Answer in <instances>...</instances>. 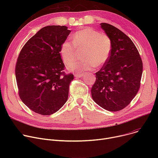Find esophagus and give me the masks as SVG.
I'll use <instances>...</instances> for the list:
<instances>
[{"mask_svg":"<svg viewBox=\"0 0 158 158\" xmlns=\"http://www.w3.org/2000/svg\"><path fill=\"white\" fill-rule=\"evenodd\" d=\"M74 77H77V78H80V77H82V73H76V74H74Z\"/></svg>","mask_w":158,"mask_h":158,"instance_id":"34e87169","label":"esophagus"}]
</instances>
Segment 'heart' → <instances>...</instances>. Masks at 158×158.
Wrapping results in <instances>:
<instances>
[{
    "label": "heart",
    "instance_id": "obj_1",
    "mask_svg": "<svg viewBox=\"0 0 158 158\" xmlns=\"http://www.w3.org/2000/svg\"><path fill=\"white\" fill-rule=\"evenodd\" d=\"M72 43L66 40L60 48V54L63 62L70 64L77 56V51L83 49L81 61L68 66V70L73 72L82 73L93 70L96 64H104L111 51V41L108 36L101 34L90 27L78 31L72 36Z\"/></svg>",
    "mask_w": 158,
    "mask_h": 158
}]
</instances>
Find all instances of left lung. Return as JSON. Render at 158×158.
Here are the masks:
<instances>
[{"mask_svg":"<svg viewBox=\"0 0 158 158\" xmlns=\"http://www.w3.org/2000/svg\"><path fill=\"white\" fill-rule=\"evenodd\" d=\"M111 41L107 61L96 72L91 92L93 100L104 110L118 111L129 104L137 94L142 78L143 63L132 40L114 26L101 23Z\"/></svg>","mask_w":158,"mask_h":158,"instance_id":"1","label":"left lung"}]
</instances>
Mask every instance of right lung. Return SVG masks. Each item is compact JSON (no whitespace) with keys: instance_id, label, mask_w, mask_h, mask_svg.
I'll return each instance as SVG.
<instances>
[{"instance_id":"add662e5","label":"right lung","mask_w":158,"mask_h":158,"mask_svg":"<svg viewBox=\"0 0 158 158\" xmlns=\"http://www.w3.org/2000/svg\"><path fill=\"white\" fill-rule=\"evenodd\" d=\"M70 30L66 26L41 29L22 48L15 76L22 101L42 115L59 110L68 99L72 73L65 74L60 48Z\"/></svg>"}]
</instances>
